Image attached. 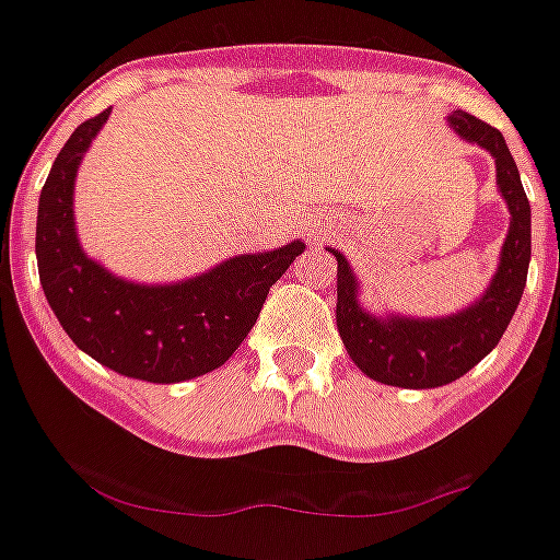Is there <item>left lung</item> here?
I'll list each match as a JSON object with an SVG mask.
<instances>
[{
  "label": "left lung",
  "instance_id": "left-lung-1",
  "mask_svg": "<svg viewBox=\"0 0 560 560\" xmlns=\"http://www.w3.org/2000/svg\"><path fill=\"white\" fill-rule=\"evenodd\" d=\"M459 139L479 144L495 159V183L509 208V232L498 257V270L479 301L446 317L374 314L361 303V284L350 262L336 248V325L366 377L399 388H438L454 383L495 350L523 298L530 262V205L523 191L517 164L498 128L468 112L448 114Z\"/></svg>",
  "mask_w": 560,
  "mask_h": 560
}]
</instances>
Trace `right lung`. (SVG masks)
<instances>
[{"mask_svg": "<svg viewBox=\"0 0 560 560\" xmlns=\"http://www.w3.org/2000/svg\"><path fill=\"white\" fill-rule=\"evenodd\" d=\"M108 112L81 122L48 172L37 205V273L48 306L79 350L125 377L183 383L230 361L257 323L268 290L306 243L237 254L172 284L114 276L86 257L73 215L81 159Z\"/></svg>", "mask_w": 560, "mask_h": 560, "instance_id": "add662e5", "label": "right lung"}]
</instances>
